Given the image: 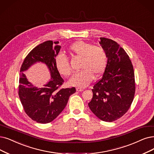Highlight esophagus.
I'll use <instances>...</instances> for the list:
<instances>
[{
    "mask_svg": "<svg viewBox=\"0 0 154 154\" xmlns=\"http://www.w3.org/2000/svg\"><path fill=\"white\" fill-rule=\"evenodd\" d=\"M76 91H83V88H79V87H78V88H76Z\"/></svg>",
    "mask_w": 154,
    "mask_h": 154,
    "instance_id": "34e87169",
    "label": "esophagus"
}]
</instances>
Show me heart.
Wrapping results in <instances>:
<instances>
[{
  "mask_svg": "<svg viewBox=\"0 0 154 154\" xmlns=\"http://www.w3.org/2000/svg\"><path fill=\"white\" fill-rule=\"evenodd\" d=\"M73 56L82 58L80 71L74 74L69 84L74 87H85L93 80L94 75L99 76L105 69L107 56L106 51L100 46H94L90 43L78 40L69 47ZM55 66L59 72L64 76L71 75L72 69L69 59L65 55L59 54L55 58Z\"/></svg>",
  "mask_w": 154,
  "mask_h": 154,
  "instance_id": "heart-1",
  "label": "heart"
}]
</instances>
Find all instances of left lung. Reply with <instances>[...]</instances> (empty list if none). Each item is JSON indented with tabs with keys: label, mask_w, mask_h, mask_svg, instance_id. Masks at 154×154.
I'll list each match as a JSON object with an SVG mask.
<instances>
[{
	"label": "left lung",
	"mask_w": 154,
	"mask_h": 154,
	"mask_svg": "<svg viewBox=\"0 0 154 154\" xmlns=\"http://www.w3.org/2000/svg\"><path fill=\"white\" fill-rule=\"evenodd\" d=\"M100 39L107 62L102 78L91 90L93 97L88 106L100 119L112 122L128 111L133 100L134 70L128 55L118 43L103 37Z\"/></svg>",
	"instance_id": "obj_1"
}]
</instances>
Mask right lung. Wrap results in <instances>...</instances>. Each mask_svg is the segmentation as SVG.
Returning <instances> with one entry per match:
<instances>
[{"instance_id":"obj_1","label":"right lung","mask_w":154,"mask_h":154,"mask_svg":"<svg viewBox=\"0 0 154 154\" xmlns=\"http://www.w3.org/2000/svg\"><path fill=\"white\" fill-rule=\"evenodd\" d=\"M59 42L46 41L35 47L24 59L20 69L19 97L26 114L38 123L45 124L56 119L66 106L70 95L76 88H62L64 79L55 66V58L61 47ZM41 62L46 65L51 79L43 87L38 88L31 84L23 74L33 65Z\"/></svg>"}]
</instances>
